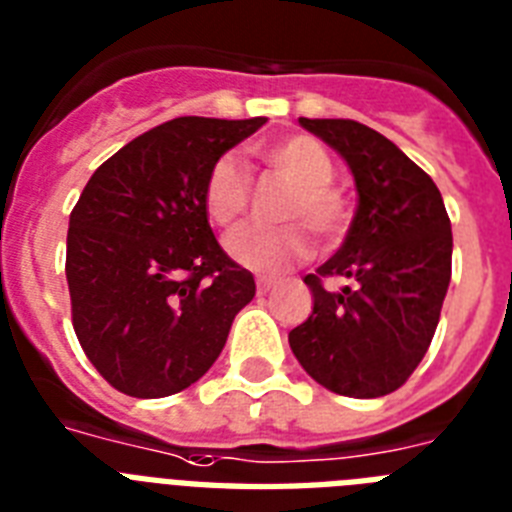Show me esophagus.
<instances>
[{
  "label": "esophagus",
  "instance_id": "esophagus-1",
  "mask_svg": "<svg viewBox=\"0 0 512 512\" xmlns=\"http://www.w3.org/2000/svg\"><path fill=\"white\" fill-rule=\"evenodd\" d=\"M274 285H277V280H274V277H259V280H256V287H259V293H269V290H272Z\"/></svg>",
  "mask_w": 512,
  "mask_h": 512
}]
</instances>
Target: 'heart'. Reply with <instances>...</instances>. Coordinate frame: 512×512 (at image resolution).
<instances>
[{"instance_id":"heart-1","label":"heart","mask_w":512,"mask_h":512,"mask_svg":"<svg viewBox=\"0 0 512 512\" xmlns=\"http://www.w3.org/2000/svg\"><path fill=\"white\" fill-rule=\"evenodd\" d=\"M272 170L293 185L282 201L280 217L303 221L319 240L340 238L348 227V198L332 183L335 159L314 135H287L264 149ZM251 204V175L235 154H222L204 180V209L219 227L235 225ZM303 224V225H304ZM302 225V226H303ZM302 226L240 227L225 240L227 253L256 272H280L311 253Z\"/></svg>"}]
</instances>
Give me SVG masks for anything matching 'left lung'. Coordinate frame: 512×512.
<instances>
[{
	"label": "left lung",
	"instance_id": "left-lung-1",
	"mask_svg": "<svg viewBox=\"0 0 512 512\" xmlns=\"http://www.w3.org/2000/svg\"><path fill=\"white\" fill-rule=\"evenodd\" d=\"M348 162L358 209L345 243L303 282L314 311L290 332L311 379L345 398H382L432 345L453 274V230L439 188L377 130L356 120H298ZM345 279L340 291L328 287Z\"/></svg>",
	"mask_w": 512,
	"mask_h": 512
}]
</instances>
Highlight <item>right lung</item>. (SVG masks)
Wrapping results in <instances>:
<instances>
[{
  "label": "right lung",
  "instance_id": "1",
  "mask_svg": "<svg viewBox=\"0 0 512 512\" xmlns=\"http://www.w3.org/2000/svg\"><path fill=\"white\" fill-rule=\"evenodd\" d=\"M264 122H164L109 156L80 193L65 261L73 329L114 390L167 398L198 382L253 301V274L211 232L204 180Z\"/></svg>",
  "mask_w": 512,
  "mask_h": 512
}]
</instances>
